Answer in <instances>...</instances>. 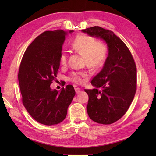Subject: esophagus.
I'll return each mask as SVG.
<instances>
[{
	"instance_id": "1",
	"label": "esophagus",
	"mask_w": 156,
	"mask_h": 156,
	"mask_svg": "<svg viewBox=\"0 0 156 156\" xmlns=\"http://www.w3.org/2000/svg\"><path fill=\"white\" fill-rule=\"evenodd\" d=\"M75 91H76V94H78L79 92H80V88H78V87L75 88Z\"/></svg>"
}]
</instances>
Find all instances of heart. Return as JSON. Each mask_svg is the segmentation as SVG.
Listing matches in <instances>:
<instances>
[{"label":"heart","instance_id":"1","mask_svg":"<svg viewBox=\"0 0 156 156\" xmlns=\"http://www.w3.org/2000/svg\"><path fill=\"white\" fill-rule=\"evenodd\" d=\"M73 50L84 56V62L88 67L98 68L104 65L108 56V48L105 43L96 41L94 38L87 34H80L74 39L71 44ZM59 64L66 67L68 64V55L63 52L59 57ZM87 74L84 72H73L69 80L74 83H84Z\"/></svg>","mask_w":156,"mask_h":156}]
</instances>
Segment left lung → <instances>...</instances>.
<instances>
[{
  "label": "left lung",
  "mask_w": 156,
  "mask_h": 156,
  "mask_svg": "<svg viewBox=\"0 0 156 156\" xmlns=\"http://www.w3.org/2000/svg\"><path fill=\"white\" fill-rule=\"evenodd\" d=\"M104 39L108 55L103 68L91 81L95 87L88 95V115L92 121L110 125L119 120L133 101L137 89V68L127 46L112 31L94 26L82 30Z\"/></svg>",
  "instance_id": "obj_1"
}]
</instances>
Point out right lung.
Segmentation results:
<instances>
[{
  "label": "right lung",
  "instance_id": "right-lung-1",
  "mask_svg": "<svg viewBox=\"0 0 156 156\" xmlns=\"http://www.w3.org/2000/svg\"><path fill=\"white\" fill-rule=\"evenodd\" d=\"M66 34L61 29L42 33L28 46L20 64L18 79L23 105L35 121L45 125L64 120L76 94L72 85L59 92L50 88L57 77Z\"/></svg>",
  "mask_w": 156,
  "mask_h": 156
}]
</instances>
